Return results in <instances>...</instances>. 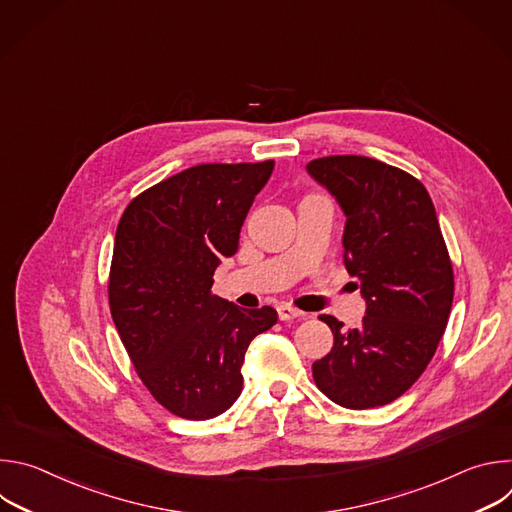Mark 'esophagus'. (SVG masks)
Returning a JSON list of instances; mask_svg holds the SVG:
<instances>
[{
	"instance_id": "esophagus-1",
	"label": "esophagus",
	"mask_w": 512,
	"mask_h": 512,
	"mask_svg": "<svg viewBox=\"0 0 512 512\" xmlns=\"http://www.w3.org/2000/svg\"><path fill=\"white\" fill-rule=\"evenodd\" d=\"M277 314H279V320H283V322L296 320V318H302V316H304V312H300L298 308L289 306V304H281V306L277 308Z\"/></svg>"
}]
</instances>
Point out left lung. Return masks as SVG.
Segmentation results:
<instances>
[{"label": "left lung", "instance_id": "1", "mask_svg": "<svg viewBox=\"0 0 512 512\" xmlns=\"http://www.w3.org/2000/svg\"><path fill=\"white\" fill-rule=\"evenodd\" d=\"M306 170L346 214L344 265L367 302L358 328L334 334L312 364L318 389L346 409L401 397L427 369L448 326L454 269L425 186L411 174L364 156H328Z\"/></svg>", "mask_w": 512, "mask_h": 512}]
</instances>
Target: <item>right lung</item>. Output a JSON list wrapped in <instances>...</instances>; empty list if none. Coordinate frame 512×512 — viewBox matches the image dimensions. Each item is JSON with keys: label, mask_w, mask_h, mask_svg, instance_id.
Wrapping results in <instances>:
<instances>
[{"label": "right lung", "mask_w": 512, "mask_h": 512, "mask_svg": "<svg viewBox=\"0 0 512 512\" xmlns=\"http://www.w3.org/2000/svg\"><path fill=\"white\" fill-rule=\"evenodd\" d=\"M273 164H200L143 190L121 214L111 316L137 377L178 417L227 411L251 340L277 322L269 306L245 310L210 291Z\"/></svg>", "instance_id": "1"}]
</instances>
